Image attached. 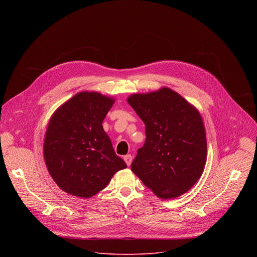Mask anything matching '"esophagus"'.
I'll return each mask as SVG.
<instances>
[{
    "mask_svg": "<svg viewBox=\"0 0 257 257\" xmlns=\"http://www.w3.org/2000/svg\"><path fill=\"white\" fill-rule=\"evenodd\" d=\"M132 160H133V158H132L131 155H127V156L124 157V161H125V163L127 164V166H130V165H131Z\"/></svg>",
    "mask_w": 257,
    "mask_h": 257,
    "instance_id": "34e87169",
    "label": "esophagus"
}]
</instances>
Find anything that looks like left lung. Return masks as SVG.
I'll use <instances>...</instances> for the list:
<instances>
[{
	"label": "left lung",
	"instance_id": "left-lung-1",
	"mask_svg": "<svg viewBox=\"0 0 257 257\" xmlns=\"http://www.w3.org/2000/svg\"><path fill=\"white\" fill-rule=\"evenodd\" d=\"M127 101L145 124L146 135L132 172L163 199L186 193L206 163L205 129L197 108L168 87L134 93Z\"/></svg>",
	"mask_w": 257,
	"mask_h": 257
}]
</instances>
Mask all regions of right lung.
I'll use <instances>...</instances> for the list:
<instances>
[{
  "label": "right lung",
  "mask_w": 257,
  "mask_h": 257,
  "mask_svg": "<svg viewBox=\"0 0 257 257\" xmlns=\"http://www.w3.org/2000/svg\"><path fill=\"white\" fill-rule=\"evenodd\" d=\"M114 101L95 91H81L51 117L44 142L45 162L56 184L68 194L89 198L127 168L102 128Z\"/></svg>",
  "instance_id": "right-lung-1"
}]
</instances>
